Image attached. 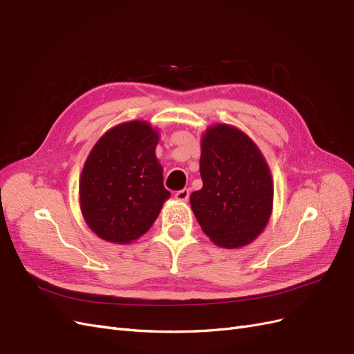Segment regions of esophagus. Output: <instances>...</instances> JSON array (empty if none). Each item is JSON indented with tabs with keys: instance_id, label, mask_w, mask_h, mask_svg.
I'll list each match as a JSON object with an SVG mask.
<instances>
[{
	"instance_id": "1",
	"label": "esophagus",
	"mask_w": 354,
	"mask_h": 354,
	"mask_svg": "<svg viewBox=\"0 0 354 354\" xmlns=\"http://www.w3.org/2000/svg\"><path fill=\"white\" fill-rule=\"evenodd\" d=\"M189 189H181V190H178V192H176V199L177 201H181V202H186L187 199H189Z\"/></svg>"
}]
</instances>
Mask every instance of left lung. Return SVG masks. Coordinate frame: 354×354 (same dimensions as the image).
Listing matches in <instances>:
<instances>
[{
	"instance_id": "obj_1",
	"label": "left lung",
	"mask_w": 354,
	"mask_h": 354,
	"mask_svg": "<svg viewBox=\"0 0 354 354\" xmlns=\"http://www.w3.org/2000/svg\"><path fill=\"white\" fill-rule=\"evenodd\" d=\"M202 189L190 205L203 233L223 248H241L267 226L273 208L269 165L251 138L227 124L202 136Z\"/></svg>"
}]
</instances>
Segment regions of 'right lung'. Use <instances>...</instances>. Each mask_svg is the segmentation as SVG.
Instances as JSON below:
<instances>
[{
	"label": "right lung",
	"mask_w": 354,
	"mask_h": 354,
	"mask_svg": "<svg viewBox=\"0 0 354 354\" xmlns=\"http://www.w3.org/2000/svg\"><path fill=\"white\" fill-rule=\"evenodd\" d=\"M159 134L145 121L111 128L94 145L80 180L81 212L99 238L130 243L158 218L171 196L155 155Z\"/></svg>",
	"instance_id": "obj_1"
}]
</instances>
